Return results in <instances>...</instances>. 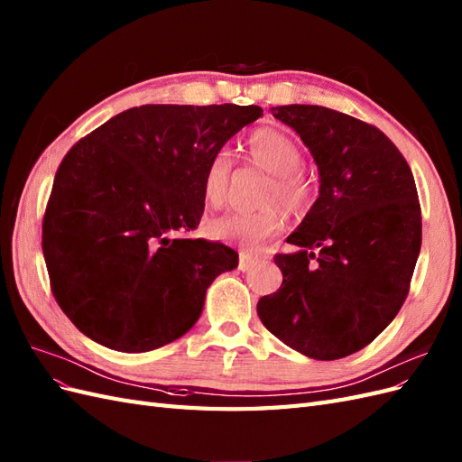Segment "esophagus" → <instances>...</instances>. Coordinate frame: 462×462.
I'll return each mask as SVG.
<instances>
[{
    "instance_id": "esophagus-1",
    "label": "esophagus",
    "mask_w": 462,
    "mask_h": 462,
    "mask_svg": "<svg viewBox=\"0 0 462 462\" xmlns=\"http://www.w3.org/2000/svg\"><path fill=\"white\" fill-rule=\"evenodd\" d=\"M262 260V256L260 254H253V253H246V251H243V253H239V270H248V268H253L256 262H260Z\"/></svg>"
}]
</instances>
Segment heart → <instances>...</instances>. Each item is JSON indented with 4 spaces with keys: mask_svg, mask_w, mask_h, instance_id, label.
<instances>
[{
    "mask_svg": "<svg viewBox=\"0 0 462 462\" xmlns=\"http://www.w3.org/2000/svg\"><path fill=\"white\" fill-rule=\"evenodd\" d=\"M246 152L253 163L273 174L266 202H282L293 214H305L313 204V182L301 169V147L291 135L270 126L258 128L246 138ZM231 169V152L227 147H217L208 159L202 179V196L209 208H219L226 202ZM283 227L285 209L281 204H270L258 211H231L209 219L206 231L211 239L260 251Z\"/></svg>",
    "mask_w": 462,
    "mask_h": 462,
    "instance_id": "obj_1",
    "label": "heart"
}]
</instances>
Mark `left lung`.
Segmentation results:
<instances>
[{
  "label": "left lung",
  "instance_id": "obj_1",
  "mask_svg": "<svg viewBox=\"0 0 462 462\" xmlns=\"http://www.w3.org/2000/svg\"><path fill=\"white\" fill-rule=\"evenodd\" d=\"M313 153L320 190L276 254L280 290L256 310L299 354L340 359L389 327L410 291L421 246V209L406 159L371 124L317 105L272 108Z\"/></svg>",
  "mask_w": 462,
  "mask_h": 462
}]
</instances>
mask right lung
I'll use <instances>...</instances> for the list:
<instances>
[{
	"mask_svg": "<svg viewBox=\"0 0 462 462\" xmlns=\"http://www.w3.org/2000/svg\"><path fill=\"white\" fill-rule=\"evenodd\" d=\"M258 116L254 105L134 106L61 159L42 253L60 309L85 336L140 354L194 327L211 282L239 262L226 245L186 239L204 214V169Z\"/></svg>",
	"mask_w": 462,
	"mask_h": 462,
	"instance_id": "add662e5",
	"label": "right lung"
}]
</instances>
